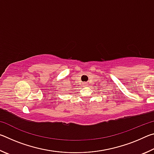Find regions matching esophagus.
Wrapping results in <instances>:
<instances>
[{"label": "esophagus", "mask_w": 154, "mask_h": 154, "mask_svg": "<svg viewBox=\"0 0 154 154\" xmlns=\"http://www.w3.org/2000/svg\"><path fill=\"white\" fill-rule=\"evenodd\" d=\"M83 85H85V84H86V83H83Z\"/></svg>", "instance_id": "obj_1"}]
</instances>
